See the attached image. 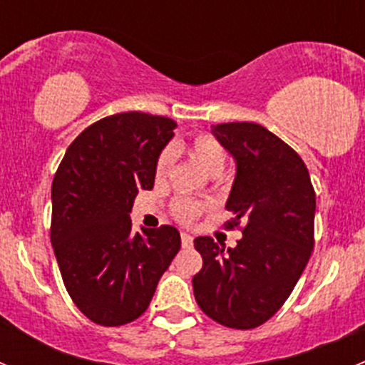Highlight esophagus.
<instances>
[{
    "instance_id": "obj_1",
    "label": "esophagus",
    "mask_w": 365,
    "mask_h": 365,
    "mask_svg": "<svg viewBox=\"0 0 365 365\" xmlns=\"http://www.w3.org/2000/svg\"><path fill=\"white\" fill-rule=\"evenodd\" d=\"M194 245V238L190 235L182 233V247L183 249H190Z\"/></svg>"
}]
</instances>
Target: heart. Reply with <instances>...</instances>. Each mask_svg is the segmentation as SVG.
Returning a JSON list of instances; mask_svg holds the SVG:
<instances>
[{"mask_svg": "<svg viewBox=\"0 0 365 365\" xmlns=\"http://www.w3.org/2000/svg\"><path fill=\"white\" fill-rule=\"evenodd\" d=\"M182 148L192 157L201 168L210 175L217 176L224 171L227 162L226 148L222 143L212 134H201L192 135L187 143H183ZM173 168V152L169 148L162 150L155 160V180L157 182H164L168 178L169 171ZM206 210V205L197 203V201L187 200V197H176L171 205V212L175 219L182 224H192L197 217Z\"/></svg>", "mask_w": 365, "mask_h": 365, "instance_id": "b5f03b06", "label": "heart"}]
</instances>
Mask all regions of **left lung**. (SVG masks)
Wrapping results in <instances>:
<instances>
[{"label": "left lung", "instance_id": "obj_1", "mask_svg": "<svg viewBox=\"0 0 365 365\" xmlns=\"http://www.w3.org/2000/svg\"><path fill=\"white\" fill-rule=\"evenodd\" d=\"M213 135L237 160L224 226L240 227L237 247L197 237L203 268L194 297L208 318L238 330L256 329L282 307L314 247L316 192L300 155L251 121L219 123Z\"/></svg>", "mask_w": 365, "mask_h": 365}]
</instances>
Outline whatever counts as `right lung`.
Instances as JSON below:
<instances>
[{"mask_svg": "<svg viewBox=\"0 0 365 365\" xmlns=\"http://www.w3.org/2000/svg\"><path fill=\"white\" fill-rule=\"evenodd\" d=\"M176 121L128 111L84 128L53 180L51 244L81 312L120 327L148 309L159 279L180 251L176 227L132 231V203L155 182V160Z\"/></svg>", "mask_w": 365, "mask_h": 365, "instance_id": "obj_1", "label": "right lung"}]
</instances>
